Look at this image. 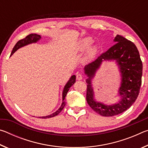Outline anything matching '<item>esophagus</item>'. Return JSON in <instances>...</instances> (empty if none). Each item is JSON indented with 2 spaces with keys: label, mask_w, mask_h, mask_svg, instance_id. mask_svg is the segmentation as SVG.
<instances>
[{
  "label": "esophagus",
  "mask_w": 148,
  "mask_h": 148,
  "mask_svg": "<svg viewBox=\"0 0 148 148\" xmlns=\"http://www.w3.org/2000/svg\"><path fill=\"white\" fill-rule=\"evenodd\" d=\"M83 78V75H82L81 74H77L76 75V79L77 80H81Z\"/></svg>",
  "instance_id": "1"
}]
</instances>
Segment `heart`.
I'll return each mask as SVG.
<instances>
[{"mask_svg": "<svg viewBox=\"0 0 148 148\" xmlns=\"http://www.w3.org/2000/svg\"><path fill=\"white\" fill-rule=\"evenodd\" d=\"M93 42V40L90 37H86V38H83L80 39L78 43H77V49L80 51H84L86 49L91 46ZM97 52V47L95 46H91L90 47L88 51L87 52L86 57L87 58H90L94 56Z\"/></svg>", "mask_w": 148, "mask_h": 148, "instance_id": "heart-1", "label": "heart"}]
</instances>
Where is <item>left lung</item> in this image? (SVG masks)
<instances>
[{
    "label": "left lung",
    "mask_w": 148,
    "mask_h": 148,
    "mask_svg": "<svg viewBox=\"0 0 148 148\" xmlns=\"http://www.w3.org/2000/svg\"><path fill=\"white\" fill-rule=\"evenodd\" d=\"M115 44L91 63L85 66L87 76L86 100L89 106L102 116L111 117L125 112L131 107L138 96L142 84V62L136 46L131 41L117 34ZM115 60L119 66L121 82L118 91L120 100L116 103L104 104L95 99L92 81L104 61Z\"/></svg>",
    "instance_id": "1"
}]
</instances>
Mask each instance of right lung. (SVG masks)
Instances as JSON below:
<instances>
[{"mask_svg":"<svg viewBox=\"0 0 148 148\" xmlns=\"http://www.w3.org/2000/svg\"><path fill=\"white\" fill-rule=\"evenodd\" d=\"M41 39V36H40L39 34H31L27 36L25 38L20 40L18 42H17L16 44L15 45V46L14 47L13 49H12V51L10 55V57L13 55L15 52H16L17 49H19V48H21L22 47H24L25 46H27V45L31 44L32 43H36L37 42H38ZM76 82V76L75 75H72V76L70 77L69 80L68 82L65 85L64 88H63V91H62V104L60 106L59 108L57 110L56 112H53V114L48 115V116H42V117H39L40 118H43V119H46V118H50V117H53L54 116L58 115L60 112L62 111V110L64 108V107L66 104V102H65V97L66 96V94L68 91H69L70 88H71L72 86H73V84Z\"/></svg>","mask_w":148,"mask_h":148,"instance_id":"add662e5","label":"right lung"}]
</instances>
